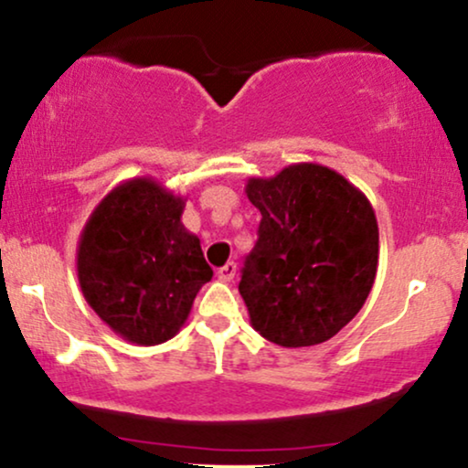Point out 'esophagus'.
Instances as JSON below:
<instances>
[{
	"instance_id": "1",
	"label": "esophagus",
	"mask_w": 468,
	"mask_h": 468,
	"mask_svg": "<svg viewBox=\"0 0 468 468\" xmlns=\"http://www.w3.org/2000/svg\"><path fill=\"white\" fill-rule=\"evenodd\" d=\"M235 272H238V264L235 261H229V264H224L222 268H218V279L219 282H233Z\"/></svg>"
}]
</instances>
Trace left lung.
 <instances>
[{
	"mask_svg": "<svg viewBox=\"0 0 468 468\" xmlns=\"http://www.w3.org/2000/svg\"><path fill=\"white\" fill-rule=\"evenodd\" d=\"M257 244L241 268L250 325L282 347L324 343L363 308L378 268L374 208L352 182L316 163L250 178Z\"/></svg>",
	"mask_w": 468,
	"mask_h": 468,
	"instance_id": "8db88e82",
	"label": "left lung"
}]
</instances>
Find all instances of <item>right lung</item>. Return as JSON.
<instances>
[{
  "instance_id": "right-lung-1",
  "label": "right lung",
  "mask_w": 468,
  "mask_h": 468,
  "mask_svg": "<svg viewBox=\"0 0 468 468\" xmlns=\"http://www.w3.org/2000/svg\"><path fill=\"white\" fill-rule=\"evenodd\" d=\"M182 211L185 197L154 178H132L107 193L85 222L77 249L80 290L125 341L158 346L174 338L211 282Z\"/></svg>"
}]
</instances>
